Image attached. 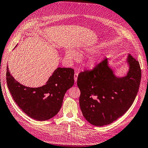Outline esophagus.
I'll return each instance as SVG.
<instances>
[{
    "instance_id": "1",
    "label": "esophagus",
    "mask_w": 148,
    "mask_h": 148,
    "mask_svg": "<svg viewBox=\"0 0 148 148\" xmlns=\"http://www.w3.org/2000/svg\"><path fill=\"white\" fill-rule=\"evenodd\" d=\"M78 75V73H77V72H75V74H74V79H75V82H76L77 81Z\"/></svg>"
}]
</instances>
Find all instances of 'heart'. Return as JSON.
<instances>
[{
    "instance_id": "heart-1",
    "label": "heart",
    "mask_w": 148,
    "mask_h": 148,
    "mask_svg": "<svg viewBox=\"0 0 148 148\" xmlns=\"http://www.w3.org/2000/svg\"><path fill=\"white\" fill-rule=\"evenodd\" d=\"M66 56L70 60H77L78 57V54L73 49H68L66 51ZM99 57L97 56H93L89 58V59L86 62V64L90 67L95 66L97 62H99Z\"/></svg>"
}]
</instances>
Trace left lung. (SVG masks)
Returning <instances> with one entry per match:
<instances>
[{
	"mask_svg": "<svg viewBox=\"0 0 148 148\" xmlns=\"http://www.w3.org/2000/svg\"><path fill=\"white\" fill-rule=\"evenodd\" d=\"M126 76L117 77L104 59L92 70L81 72L77 85L83 116L91 124L103 126L112 123L128 110L139 90L141 70L138 61L130 54Z\"/></svg>",
	"mask_w": 148,
	"mask_h": 148,
	"instance_id": "1",
	"label": "left lung"
}]
</instances>
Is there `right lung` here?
Masks as SVG:
<instances>
[{
    "instance_id": "add662e5",
    "label": "right lung",
    "mask_w": 148,
    "mask_h": 148,
    "mask_svg": "<svg viewBox=\"0 0 148 148\" xmlns=\"http://www.w3.org/2000/svg\"><path fill=\"white\" fill-rule=\"evenodd\" d=\"M6 80L12 98L20 109L34 119L43 121L58 113L64 94L74 84V70L57 68L46 85L30 88L16 81L8 66Z\"/></svg>"
}]
</instances>
